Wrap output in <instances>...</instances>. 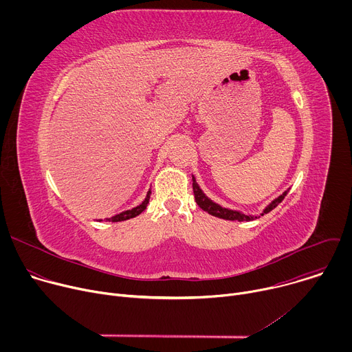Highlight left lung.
Listing matches in <instances>:
<instances>
[{"label": "left lung", "instance_id": "obj_1", "mask_svg": "<svg viewBox=\"0 0 352 352\" xmlns=\"http://www.w3.org/2000/svg\"><path fill=\"white\" fill-rule=\"evenodd\" d=\"M192 188H193V195H195V200H196V204H197V206L202 209V210H205V212H208L209 214H212V216H214V217H219V219H224V220H231V221H250V220H254V219H258V216H246V214H243V213H239V212H235V210H230V209H224V208H221V206H219V205H216V204H213L210 199H208L206 196H205V193L200 190V188L197 186V184H196V181H195V178L192 177ZM285 195H287V192H284L281 196H278L277 199H274L273 202L265 209V212L261 214V216H263V214H266V213H269V212H272L278 204H281L283 202V199L285 197ZM259 216V217H261Z\"/></svg>", "mask_w": 352, "mask_h": 352}]
</instances>
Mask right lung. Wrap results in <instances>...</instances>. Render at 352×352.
I'll list each match as a JSON object with an SVG mask.
<instances>
[{
  "instance_id": "add662e5",
  "label": "right lung",
  "mask_w": 352,
  "mask_h": 352,
  "mask_svg": "<svg viewBox=\"0 0 352 352\" xmlns=\"http://www.w3.org/2000/svg\"><path fill=\"white\" fill-rule=\"evenodd\" d=\"M150 195H152V192H147V196H146V199L143 200V202L139 205V206H136V208H133V209H131V210H126V212H122V213H120V214H117V216H113L111 219H107L109 221H113V223H116V221H124V220H129V219H133V217H136L138 214H140L146 208H147V204H148V199H150Z\"/></svg>"
}]
</instances>
